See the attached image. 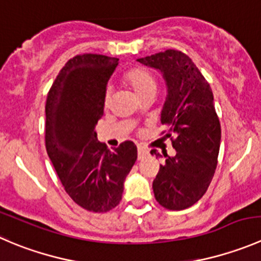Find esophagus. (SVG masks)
<instances>
[{"label":"esophagus","mask_w":261,"mask_h":261,"mask_svg":"<svg viewBox=\"0 0 261 261\" xmlns=\"http://www.w3.org/2000/svg\"><path fill=\"white\" fill-rule=\"evenodd\" d=\"M148 154H149L148 150H146L145 148H143V146H141V145L138 146V158L139 159H143L144 156H146V155H148Z\"/></svg>","instance_id":"esophagus-1"}]
</instances>
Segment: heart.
<instances>
[{
  "mask_svg": "<svg viewBox=\"0 0 261 261\" xmlns=\"http://www.w3.org/2000/svg\"><path fill=\"white\" fill-rule=\"evenodd\" d=\"M126 84L135 92L138 97H143L149 92H155L156 88V79L148 69L145 67H133L128 71H126L125 76ZM111 100V90H106L105 94V105L107 106Z\"/></svg>",
  "mask_w": 261,
  "mask_h": 261,
  "instance_id": "1",
  "label": "heart"
}]
</instances>
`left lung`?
I'll return each instance as SVG.
<instances>
[{
	"label": "left lung",
	"instance_id": "8db88e82",
	"mask_svg": "<svg viewBox=\"0 0 261 261\" xmlns=\"http://www.w3.org/2000/svg\"><path fill=\"white\" fill-rule=\"evenodd\" d=\"M139 62L163 72L168 94L162 110V134L169 138L176 155L166 156L153 181L155 200L169 211L198 203L208 190L218 163L221 123L211 85L191 58L167 49ZM151 154H158L155 149Z\"/></svg>",
	"mask_w": 261,
	"mask_h": 261
}]
</instances>
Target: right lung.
<instances>
[{"instance_id":"obj_1","label":"right lung","mask_w":261,"mask_h":261,"mask_svg":"<svg viewBox=\"0 0 261 261\" xmlns=\"http://www.w3.org/2000/svg\"><path fill=\"white\" fill-rule=\"evenodd\" d=\"M118 58L84 53L58 72L45 102V149L65 191L79 206L106 213L120 204L138 149L126 140L108 150L97 140L106 85Z\"/></svg>"}]
</instances>
